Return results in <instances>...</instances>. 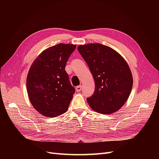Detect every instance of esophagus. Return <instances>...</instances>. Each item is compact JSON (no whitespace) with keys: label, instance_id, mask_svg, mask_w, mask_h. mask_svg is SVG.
Listing matches in <instances>:
<instances>
[{"label":"esophagus","instance_id":"obj_1","mask_svg":"<svg viewBox=\"0 0 159 159\" xmlns=\"http://www.w3.org/2000/svg\"><path fill=\"white\" fill-rule=\"evenodd\" d=\"M82 86H78L76 87V91H77V92H79V91H80L82 90Z\"/></svg>","mask_w":159,"mask_h":159}]
</instances>
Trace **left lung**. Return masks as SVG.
I'll use <instances>...</instances> for the list:
<instances>
[{
	"mask_svg": "<svg viewBox=\"0 0 159 159\" xmlns=\"http://www.w3.org/2000/svg\"><path fill=\"white\" fill-rule=\"evenodd\" d=\"M78 51L95 80L94 93L87 98L91 109L102 114L120 109L133 86L132 74L126 61L113 49L98 43L80 45Z\"/></svg>",
	"mask_w": 159,
	"mask_h": 159,
	"instance_id": "left-lung-1",
	"label": "left lung"
}]
</instances>
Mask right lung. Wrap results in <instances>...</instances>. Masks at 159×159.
<instances>
[{"label": "right lung", "instance_id": "1", "mask_svg": "<svg viewBox=\"0 0 159 159\" xmlns=\"http://www.w3.org/2000/svg\"><path fill=\"white\" fill-rule=\"evenodd\" d=\"M76 45L58 44L44 50L30 68L26 87L30 101L44 116L56 117L64 113L75 89L65 70Z\"/></svg>", "mask_w": 159, "mask_h": 159}]
</instances>
